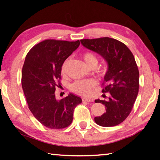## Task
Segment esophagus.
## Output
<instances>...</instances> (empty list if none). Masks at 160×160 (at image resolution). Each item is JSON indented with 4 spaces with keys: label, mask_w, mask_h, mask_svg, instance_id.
Segmentation results:
<instances>
[{
    "label": "esophagus",
    "mask_w": 160,
    "mask_h": 160,
    "mask_svg": "<svg viewBox=\"0 0 160 160\" xmlns=\"http://www.w3.org/2000/svg\"><path fill=\"white\" fill-rule=\"evenodd\" d=\"M82 99L83 102H93V99L89 98V97H82Z\"/></svg>",
    "instance_id": "34e87169"
}]
</instances>
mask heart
I'll list each match as a JSON object with an SVG mask.
<instances>
[{
    "mask_svg": "<svg viewBox=\"0 0 160 160\" xmlns=\"http://www.w3.org/2000/svg\"><path fill=\"white\" fill-rule=\"evenodd\" d=\"M82 58L86 66L91 68L96 67L98 64V59L97 56L92 52H85L83 53ZM70 58H67L63 63L61 68V71L63 74L66 73L67 66L69 63ZM96 81L93 80H78L72 84L71 86L72 90L75 93L80 95L88 96L90 94L92 89L96 85Z\"/></svg>",
    "mask_w": 160,
    "mask_h": 160,
    "instance_id": "obj_1",
    "label": "heart"
}]
</instances>
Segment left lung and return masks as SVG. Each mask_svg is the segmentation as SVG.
<instances>
[{
  "instance_id": "obj_1",
  "label": "left lung",
  "mask_w": 160,
  "mask_h": 160,
  "mask_svg": "<svg viewBox=\"0 0 160 160\" xmlns=\"http://www.w3.org/2000/svg\"><path fill=\"white\" fill-rule=\"evenodd\" d=\"M84 47L99 54L108 65L103 93H110L108 101L96 99L105 105L106 112L94 117L99 126L111 127L122 123L131 113L139 90V71L134 56L123 43L109 37L82 39Z\"/></svg>"
}]
</instances>
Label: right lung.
Listing matches in <instances>:
<instances>
[{"mask_svg":"<svg viewBox=\"0 0 160 160\" xmlns=\"http://www.w3.org/2000/svg\"><path fill=\"white\" fill-rule=\"evenodd\" d=\"M80 41L47 39L27 54L22 72V87L32 114L42 125L61 129L70 125L73 112L82 99L72 93L56 99V87L61 85V68L78 48Z\"/></svg>","mask_w":160,"mask_h":160,"instance_id":"right-lung-1","label":"right lung"}]
</instances>
